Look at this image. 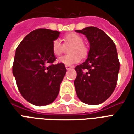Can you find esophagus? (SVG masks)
Listing matches in <instances>:
<instances>
[{"label":"esophagus","mask_w":134,"mask_h":134,"mask_svg":"<svg viewBox=\"0 0 134 134\" xmlns=\"http://www.w3.org/2000/svg\"><path fill=\"white\" fill-rule=\"evenodd\" d=\"M65 67H66V69H67V70H70V69H71V68H72V66H70V65H65Z\"/></svg>","instance_id":"obj_1"}]
</instances>
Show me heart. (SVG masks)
<instances>
[{
    "mask_svg": "<svg viewBox=\"0 0 134 134\" xmlns=\"http://www.w3.org/2000/svg\"><path fill=\"white\" fill-rule=\"evenodd\" d=\"M65 46H71L69 50L70 54L62 56L58 58V62L65 65H72L80 62L82 57H87L88 49L83 44V38L77 34L71 33L64 38ZM64 45L59 40L53 44V53L55 56L60 55L64 49Z\"/></svg>",
    "mask_w": 134,
    "mask_h": 134,
    "instance_id": "b5f03b06",
    "label": "heart"
}]
</instances>
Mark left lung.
<instances>
[{"label":"left lung","instance_id":"1","mask_svg":"<svg viewBox=\"0 0 134 134\" xmlns=\"http://www.w3.org/2000/svg\"><path fill=\"white\" fill-rule=\"evenodd\" d=\"M76 32L85 35L90 44L87 59L75 67L76 93L84 103L98 105L111 96L117 84L120 63L116 47L98 28L90 26Z\"/></svg>","mask_w":134,"mask_h":134}]
</instances>
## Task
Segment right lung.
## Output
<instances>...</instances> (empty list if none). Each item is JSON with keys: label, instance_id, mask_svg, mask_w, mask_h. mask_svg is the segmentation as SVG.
<instances>
[{"label": "right lung", "instance_id": "1", "mask_svg": "<svg viewBox=\"0 0 134 134\" xmlns=\"http://www.w3.org/2000/svg\"><path fill=\"white\" fill-rule=\"evenodd\" d=\"M60 32L47 29L31 31L17 47L13 74L25 100L34 105H47L55 100L67 70L56 60L53 44Z\"/></svg>", "mask_w": 134, "mask_h": 134}]
</instances>
